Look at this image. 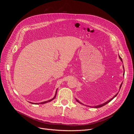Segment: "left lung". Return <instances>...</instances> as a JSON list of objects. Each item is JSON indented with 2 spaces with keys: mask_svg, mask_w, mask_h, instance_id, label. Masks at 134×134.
Wrapping results in <instances>:
<instances>
[{
  "mask_svg": "<svg viewBox=\"0 0 134 134\" xmlns=\"http://www.w3.org/2000/svg\"><path fill=\"white\" fill-rule=\"evenodd\" d=\"M119 58H120V59L121 60V62H122V59H121V57L119 56ZM123 68H124V66H123ZM124 72H125V71H124ZM124 74H125V73H124ZM122 83L121 84V85H120V88H119V90H120V88H121V85H122ZM119 93V92H118ZM118 93H117L115 95H114V96L112 98V99H110L109 100H108V101H107L106 102H105V103H103V104H100V105H97V106H94V107H91V106H88V105H86V106H87V107H91V108H100V107H103V106H104V105H105V104H108L109 102H110L111 100H113V99H114V98H115L117 95V94H118ZM76 101H77L79 103H81V104H83V105H84V104H83L82 103H81V102H80L79 100H77V99H76Z\"/></svg>",
  "mask_w": 134,
  "mask_h": 134,
  "instance_id": "left-lung-1",
  "label": "left lung"
}]
</instances>
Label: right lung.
Here are the masks:
<instances>
[{"label": "right lung", "mask_w": 134, "mask_h": 134, "mask_svg": "<svg viewBox=\"0 0 134 134\" xmlns=\"http://www.w3.org/2000/svg\"><path fill=\"white\" fill-rule=\"evenodd\" d=\"M57 90H58V89H57V90H56V92H55V94L54 97L52 99H50V100H48V101H44V102H41V103H32V102H30V103H32V104H44V103H46L49 102H50V101H52L53 99H55V96H56V94H57Z\"/></svg>", "instance_id": "obj_1"}]
</instances>
